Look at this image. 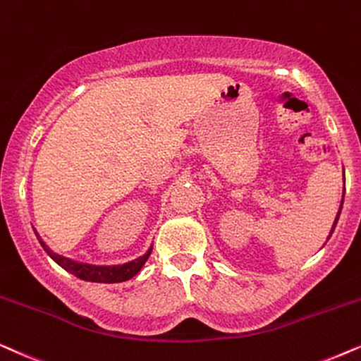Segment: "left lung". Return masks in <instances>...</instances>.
Returning <instances> with one entry per match:
<instances>
[{"mask_svg": "<svg viewBox=\"0 0 361 361\" xmlns=\"http://www.w3.org/2000/svg\"><path fill=\"white\" fill-rule=\"evenodd\" d=\"M343 178H345V171H343ZM343 191H345V190H343ZM343 195H345V193H343ZM342 206H343V196H342V201H340V208H338V213H337V216H335V221H334V224H331V229H330L329 236H326V241H329V239H330V236H331V233H334V231H335V226H337V223H338L340 213H342Z\"/></svg>", "mask_w": 361, "mask_h": 361, "instance_id": "left-lung-1", "label": "left lung"}]
</instances>
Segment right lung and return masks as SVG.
I'll return each mask as SVG.
<instances>
[{"mask_svg": "<svg viewBox=\"0 0 361 361\" xmlns=\"http://www.w3.org/2000/svg\"><path fill=\"white\" fill-rule=\"evenodd\" d=\"M37 239H39L41 246L44 251L47 252L52 261L67 271L72 276L82 279V281L87 282H97V284H117V282H125V281H130L132 277H135L138 272L142 271V267L145 266L147 259L150 257V252L153 249V244H150V247L147 249V252L143 256H138L133 261L123 262V264H114V266H97V264H89V262H80L75 261V259L71 257H64L61 254H57L49 249V246L42 241L37 234V231L35 229Z\"/></svg>", "mask_w": 361, "mask_h": 361, "instance_id": "1", "label": "right lung"}]
</instances>
